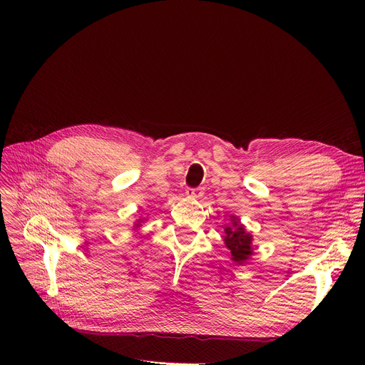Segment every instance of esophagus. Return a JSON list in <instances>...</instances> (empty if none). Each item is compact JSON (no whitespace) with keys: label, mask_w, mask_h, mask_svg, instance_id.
I'll return each mask as SVG.
<instances>
[{"label":"esophagus","mask_w":365,"mask_h":365,"mask_svg":"<svg viewBox=\"0 0 365 365\" xmlns=\"http://www.w3.org/2000/svg\"><path fill=\"white\" fill-rule=\"evenodd\" d=\"M202 189L201 187H187L186 189V195L189 197V198H192V200H198V198H201L202 197Z\"/></svg>","instance_id":"1"}]
</instances>
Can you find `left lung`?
I'll list each match as a JSON object with an SVG mask.
<instances>
[{"mask_svg": "<svg viewBox=\"0 0 365 365\" xmlns=\"http://www.w3.org/2000/svg\"><path fill=\"white\" fill-rule=\"evenodd\" d=\"M223 242L229 250L231 260L237 264H244L255 255L253 252V235L247 232L245 226L241 223L238 216H231V223L225 226Z\"/></svg>", "mask_w": 365, "mask_h": 365, "instance_id": "8db88e82", "label": "left lung"}]
</instances>
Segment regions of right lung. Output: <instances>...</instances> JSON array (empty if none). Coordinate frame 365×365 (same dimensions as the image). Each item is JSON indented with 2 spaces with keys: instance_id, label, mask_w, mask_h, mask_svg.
I'll return each mask as SVG.
<instances>
[{
  "instance_id": "right-lung-1",
  "label": "right lung",
  "mask_w": 365,
  "mask_h": 365,
  "mask_svg": "<svg viewBox=\"0 0 365 365\" xmlns=\"http://www.w3.org/2000/svg\"><path fill=\"white\" fill-rule=\"evenodd\" d=\"M148 217H139V219H136V222H134V225H133V229H134V232H138L139 229H140V226L145 223V220H146Z\"/></svg>"
}]
</instances>
